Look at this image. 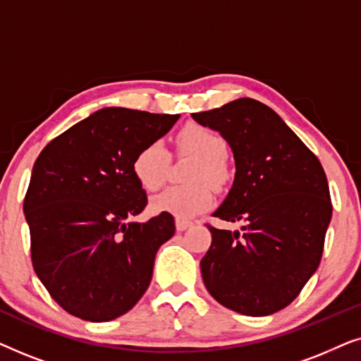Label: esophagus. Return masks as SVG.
Returning a JSON list of instances; mask_svg holds the SVG:
<instances>
[{
    "mask_svg": "<svg viewBox=\"0 0 361 361\" xmlns=\"http://www.w3.org/2000/svg\"><path fill=\"white\" fill-rule=\"evenodd\" d=\"M189 226H192V221H189V220H182V219H177L176 220L177 231H184V230L189 228Z\"/></svg>",
    "mask_w": 361,
    "mask_h": 361,
    "instance_id": "obj_1",
    "label": "esophagus"
}]
</instances>
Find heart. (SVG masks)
Segmentation results:
<instances>
[{"label": "heart", "mask_w": 361, "mask_h": 361, "mask_svg": "<svg viewBox=\"0 0 361 361\" xmlns=\"http://www.w3.org/2000/svg\"><path fill=\"white\" fill-rule=\"evenodd\" d=\"M174 145L177 154L195 157L187 172V179L192 184L169 187L152 200V209L177 219H189L212 205L214 194L210 184L221 187L228 179V167L224 159L226 142L210 128L190 123L177 133ZM169 166V151L162 142L154 141L137 151L133 161V172L142 189L156 192L166 184Z\"/></svg>", "instance_id": "obj_1"}]
</instances>
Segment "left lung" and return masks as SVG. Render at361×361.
<instances>
[{
  "mask_svg": "<svg viewBox=\"0 0 361 361\" xmlns=\"http://www.w3.org/2000/svg\"><path fill=\"white\" fill-rule=\"evenodd\" d=\"M192 118L219 131L235 157L233 185L214 216L243 221V233L207 225L205 288L238 314L278 312L298 298L322 258L332 219L324 167L278 113L253 98Z\"/></svg>",
  "mask_w": 361,
  "mask_h": 361,
  "instance_id": "8db88e82",
  "label": "left lung"
}]
</instances>
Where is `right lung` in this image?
I'll use <instances>...</instances> for the list:
<instances>
[{
  "label": "right lung",
  "mask_w": 361,
  "mask_h": 361,
  "mask_svg": "<svg viewBox=\"0 0 361 361\" xmlns=\"http://www.w3.org/2000/svg\"><path fill=\"white\" fill-rule=\"evenodd\" d=\"M180 115L103 108L44 147L24 197L37 278L68 314L108 322L136 305L174 216L130 221L147 204L133 172L141 147Z\"/></svg>",
  "instance_id": "obj_1"
}]
</instances>
